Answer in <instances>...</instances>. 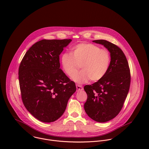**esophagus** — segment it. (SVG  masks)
Wrapping results in <instances>:
<instances>
[{"mask_svg": "<svg viewBox=\"0 0 149 149\" xmlns=\"http://www.w3.org/2000/svg\"><path fill=\"white\" fill-rule=\"evenodd\" d=\"M76 88L77 89V91H83V87L81 85H76Z\"/></svg>", "mask_w": 149, "mask_h": 149, "instance_id": "esophagus-1", "label": "esophagus"}]
</instances>
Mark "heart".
Wrapping results in <instances>:
<instances>
[{"instance_id":"heart-1","label":"heart","mask_w":149,"mask_h":149,"mask_svg":"<svg viewBox=\"0 0 149 149\" xmlns=\"http://www.w3.org/2000/svg\"><path fill=\"white\" fill-rule=\"evenodd\" d=\"M111 63V56L106 49L91 43H80L72 49V54L64 53L61 64L65 73L79 84L100 80L106 74ZM81 66L82 70L77 72ZM75 74L74 75V74Z\"/></svg>"}]
</instances>
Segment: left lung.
Instances as JSON below:
<instances>
[{
    "mask_svg": "<svg viewBox=\"0 0 149 149\" xmlns=\"http://www.w3.org/2000/svg\"><path fill=\"white\" fill-rule=\"evenodd\" d=\"M93 42L106 47L110 52L111 63L103 79L84 86L87 94L84 109L92 119L103 123L112 119L121 111L130 89L131 75L127 58L120 48L106 40Z\"/></svg>",
    "mask_w": 149,
    "mask_h": 149,
    "instance_id": "left-lung-1",
    "label": "left lung"
}]
</instances>
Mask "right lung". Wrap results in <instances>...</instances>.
Listing matches in <instances>:
<instances>
[{"label": "right lung", "mask_w": 149, "mask_h": 149, "mask_svg": "<svg viewBox=\"0 0 149 149\" xmlns=\"http://www.w3.org/2000/svg\"><path fill=\"white\" fill-rule=\"evenodd\" d=\"M70 39L42 40L26 53L19 67L22 100L36 119L53 122L64 113L76 91L75 83L60 69V54Z\"/></svg>", "instance_id": "1"}]
</instances>
